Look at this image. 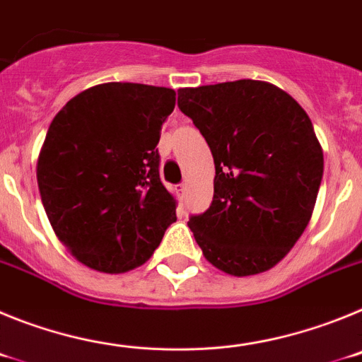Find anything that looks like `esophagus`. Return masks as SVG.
<instances>
[{
  "label": "esophagus",
  "mask_w": 362,
  "mask_h": 362,
  "mask_svg": "<svg viewBox=\"0 0 362 362\" xmlns=\"http://www.w3.org/2000/svg\"><path fill=\"white\" fill-rule=\"evenodd\" d=\"M185 190H187V183L179 185V197H181V199H183V196H185Z\"/></svg>",
  "instance_id": "1"
}]
</instances>
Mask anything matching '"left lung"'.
<instances>
[{
	"label": "left lung",
	"mask_w": 362,
	"mask_h": 362,
	"mask_svg": "<svg viewBox=\"0 0 362 362\" xmlns=\"http://www.w3.org/2000/svg\"><path fill=\"white\" fill-rule=\"evenodd\" d=\"M177 94L216 165L212 204L188 221L204 259L235 277L270 270L303 235L321 187L325 159L308 114L255 79Z\"/></svg>",
	"instance_id": "obj_1"
}]
</instances>
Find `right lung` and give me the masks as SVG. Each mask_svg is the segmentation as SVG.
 Masks as SVG:
<instances>
[{
  "mask_svg": "<svg viewBox=\"0 0 362 362\" xmlns=\"http://www.w3.org/2000/svg\"><path fill=\"white\" fill-rule=\"evenodd\" d=\"M175 90L101 83L57 112L37 158V187L57 239L103 274L141 267L174 223L159 179L161 127Z\"/></svg>",
  "mask_w": 362,
  "mask_h": 362,
  "instance_id": "obj_1",
  "label": "right lung"
}]
</instances>
